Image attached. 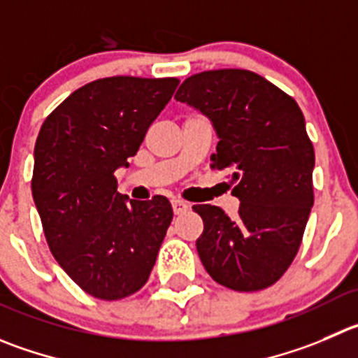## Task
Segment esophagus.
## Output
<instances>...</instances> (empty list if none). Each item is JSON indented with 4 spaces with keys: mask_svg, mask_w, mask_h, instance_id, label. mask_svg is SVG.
Instances as JSON below:
<instances>
[{
    "mask_svg": "<svg viewBox=\"0 0 358 358\" xmlns=\"http://www.w3.org/2000/svg\"><path fill=\"white\" fill-rule=\"evenodd\" d=\"M172 209H173V214L179 216V214L186 213V210L189 209V203L182 202V200H172Z\"/></svg>",
    "mask_w": 358,
    "mask_h": 358,
    "instance_id": "34e87169",
    "label": "esophagus"
}]
</instances>
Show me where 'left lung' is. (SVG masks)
<instances>
[{"mask_svg": "<svg viewBox=\"0 0 358 358\" xmlns=\"http://www.w3.org/2000/svg\"><path fill=\"white\" fill-rule=\"evenodd\" d=\"M213 122L220 142L213 169L230 172L236 217L193 207L203 220L196 251L216 283L236 292L271 287L301 248L311 213L315 149L297 101L250 70L195 73L176 93Z\"/></svg>", "mask_w": 358, "mask_h": 358, "instance_id": "left-lung-1", "label": "left lung"}]
</instances>
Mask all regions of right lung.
I'll use <instances>...</instances> for the list:
<instances>
[{"label": "right lung", "instance_id": "right-lung-1", "mask_svg": "<svg viewBox=\"0 0 358 358\" xmlns=\"http://www.w3.org/2000/svg\"><path fill=\"white\" fill-rule=\"evenodd\" d=\"M179 80L117 75L57 105L35 144L31 192L50 253L86 294L119 301L148 283L173 213L128 200L114 172L137 155Z\"/></svg>", "mask_w": 358, "mask_h": 358}]
</instances>
